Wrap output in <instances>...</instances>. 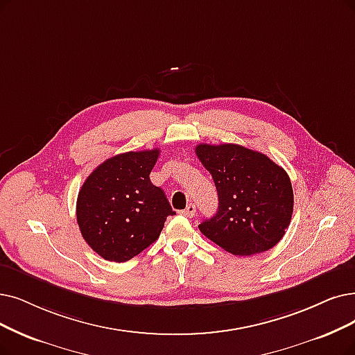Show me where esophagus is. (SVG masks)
Returning <instances> with one entry per match:
<instances>
[{
    "instance_id": "esophagus-1",
    "label": "esophagus",
    "mask_w": 355,
    "mask_h": 355,
    "mask_svg": "<svg viewBox=\"0 0 355 355\" xmlns=\"http://www.w3.org/2000/svg\"><path fill=\"white\" fill-rule=\"evenodd\" d=\"M195 214H196V207H195L193 204H189V205L187 207V209L183 211V216H187L188 218L195 217Z\"/></svg>"
}]
</instances>
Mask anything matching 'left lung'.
<instances>
[{
  "mask_svg": "<svg viewBox=\"0 0 355 355\" xmlns=\"http://www.w3.org/2000/svg\"><path fill=\"white\" fill-rule=\"evenodd\" d=\"M195 153L214 179L218 209L200 230L224 250L250 257L272 249L288 229L294 195L287 172L259 151L200 144Z\"/></svg>",
  "mask_w": 355,
  "mask_h": 355,
  "instance_id": "left-lung-1",
  "label": "left lung"
}]
</instances>
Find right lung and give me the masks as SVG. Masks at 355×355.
<instances>
[{
    "label": "right lung",
    "instance_id": "obj_1",
    "mask_svg": "<svg viewBox=\"0 0 355 355\" xmlns=\"http://www.w3.org/2000/svg\"><path fill=\"white\" fill-rule=\"evenodd\" d=\"M160 150L128 151L97 166L77 198V223L87 245L106 261L125 262L159 239L176 212L150 180Z\"/></svg>",
    "mask_w": 355,
    "mask_h": 355
}]
</instances>
